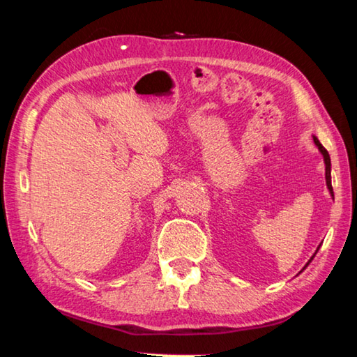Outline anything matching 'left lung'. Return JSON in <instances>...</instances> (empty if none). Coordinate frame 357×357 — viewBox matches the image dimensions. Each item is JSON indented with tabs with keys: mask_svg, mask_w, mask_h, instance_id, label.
Segmentation results:
<instances>
[{
	"mask_svg": "<svg viewBox=\"0 0 357 357\" xmlns=\"http://www.w3.org/2000/svg\"><path fill=\"white\" fill-rule=\"evenodd\" d=\"M314 142H316V146L319 147V151H321V153L324 155V162H326V181H327V188H328V190H331V194H332V197H333V189H332V176H331V155H328V152L326 151V147H324L321 142H319V139L317 137L314 136ZM314 258V257H312ZM311 258V259H312ZM311 259L310 261H307V264L311 263ZM306 264V266H307ZM305 266V268H306Z\"/></svg>",
	"mask_w": 357,
	"mask_h": 357,
	"instance_id": "8db88e82",
	"label": "left lung"
}]
</instances>
